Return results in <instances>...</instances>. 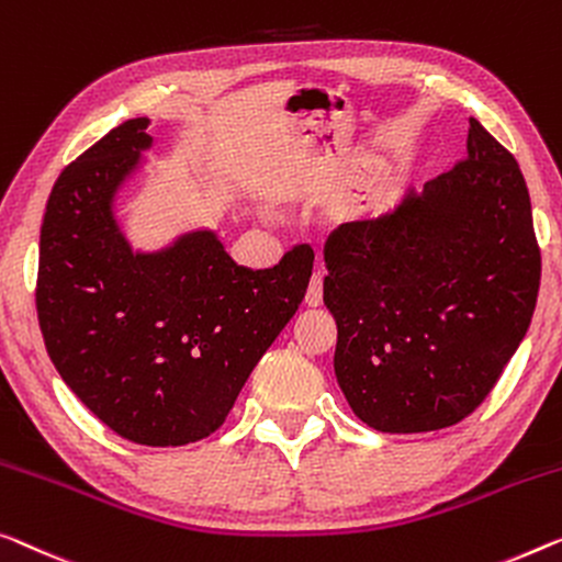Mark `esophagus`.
Returning <instances> with one entry per match:
<instances>
[{"label": "esophagus", "instance_id": "34e87169", "mask_svg": "<svg viewBox=\"0 0 562 562\" xmlns=\"http://www.w3.org/2000/svg\"><path fill=\"white\" fill-rule=\"evenodd\" d=\"M305 303H307V307H321L323 305V274L321 272H315L313 278H310Z\"/></svg>", "mask_w": 562, "mask_h": 562}]
</instances>
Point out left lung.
<instances>
[{"instance_id":"obj_1","label":"left lung","mask_w":562,"mask_h":562,"mask_svg":"<svg viewBox=\"0 0 562 562\" xmlns=\"http://www.w3.org/2000/svg\"><path fill=\"white\" fill-rule=\"evenodd\" d=\"M335 375L375 431L447 429L495 389L530 328L540 247L515 156L469 119L467 156L379 220L325 241Z\"/></svg>"}]
</instances>
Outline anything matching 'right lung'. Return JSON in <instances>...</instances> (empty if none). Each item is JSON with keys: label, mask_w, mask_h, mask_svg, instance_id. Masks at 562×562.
Here are the masks:
<instances>
[{"label": "right lung", "mask_w": 562, "mask_h": 562, "mask_svg": "<svg viewBox=\"0 0 562 562\" xmlns=\"http://www.w3.org/2000/svg\"><path fill=\"white\" fill-rule=\"evenodd\" d=\"M131 119L55 181L40 232L37 317L49 361L119 437L183 447L214 434L303 303L315 255L247 270L212 229L133 252L115 196L148 150Z\"/></svg>", "instance_id": "1"}]
</instances>
